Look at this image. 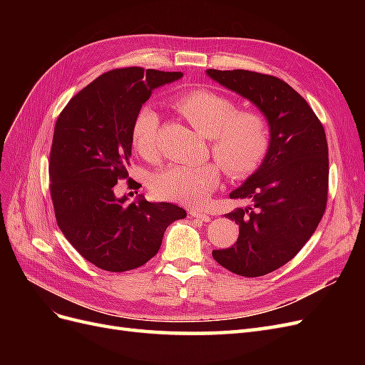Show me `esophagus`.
<instances>
[{"mask_svg":"<svg viewBox=\"0 0 365 365\" xmlns=\"http://www.w3.org/2000/svg\"><path fill=\"white\" fill-rule=\"evenodd\" d=\"M190 216L196 217V219H201V220H204V222L210 220V216L205 212H202V210H197V208H192L190 210Z\"/></svg>","mask_w":365,"mask_h":365,"instance_id":"esophagus-1","label":"esophagus"}]
</instances>
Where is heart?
<instances>
[{"mask_svg":"<svg viewBox=\"0 0 365 365\" xmlns=\"http://www.w3.org/2000/svg\"><path fill=\"white\" fill-rule=\"evenodd\" d=\"M178 113L210 140V153L227 176L247 178L267 158L271 146V125L259 111H239L233 98L208 88L178 96ZM160 114L152 105L140 106L130 126V141L143 158L158 153ZM216 163L169 164L152 180V192L164 200L185 205L201 204L216 189L220 169Z\"/></svg>","mask_w":365,"mask_h":365,"instance_id":"obj_1","label":"heart"}]
</instances>
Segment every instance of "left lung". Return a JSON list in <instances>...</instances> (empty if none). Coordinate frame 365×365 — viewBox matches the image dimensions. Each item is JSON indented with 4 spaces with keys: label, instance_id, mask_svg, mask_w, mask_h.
Segmentation results:
<instances>
[{
    "label": "left lung",
    "instance_id": "8db88e82",
    "mask_svg": "<svg viewBox=\"0 0 365 365\" xmlns=\"http://www.w3.org/2000/svg\"><path fill=\"white\" fill-rule=\"evenodd\" d=\"M213 81L248 98L267 115L271 146L260 168L230 193L247 205L227 213L239 225L236 244L213 259L244 277L283 267L311 239L329 190V149L322 121L292 86L248 70H207Z\"/></svg>",
    "mask_w": 365,
    "mask_h": 365
}]
</instances>
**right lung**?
I'll use <instances>...</instances> for the list:
<instances>
[{
	"label": "right lung",
	"instance_id": "obj_1",
	"mask_svg": "<svg viewBox=\"0 0 365 365\" xmlns=\"http://www.w3.org/2000/svg\"><path fill=\"white\" fill-rule=\"evenodd\" d=\"M180 71L128 67L106 71L77 93L54 125L50 193L56 222L70 244L97 268L125 272L158 252L164 231L185 210L138 196L117 197L128 178L130 126L155 88Z\"/></svg>",
	"mask_w": 365,
	"mask_h": 365
}]
</instances>
